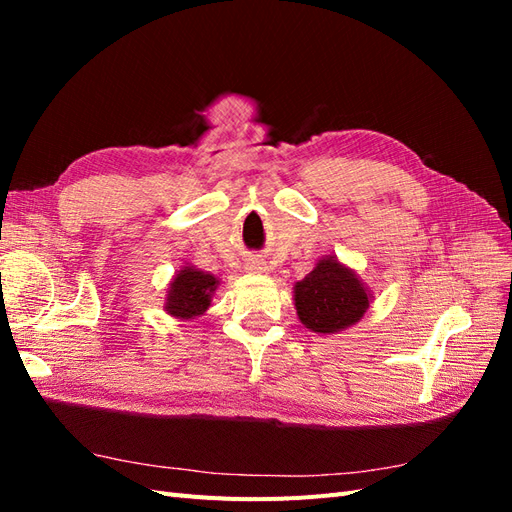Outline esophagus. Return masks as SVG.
I'll use <instances>...</instances> for the list:
<instances>
[{
  "label": "esophagus",
  "instance_id": "34e87169",
  "mask_svg": "<svg viewBox=\"0 0 512 512\" xmlns=\"http://www.w3.org/2000/svg\"><path fill=\"white\" fill-rule=\"evenodd\" d=\"M245 269L250 271V273H267V271H269L267 262H262V260H258V258H252L250 262H247Z\"/></svg>",
  "mask_w": 512,
  "mask_h": 512
}]
</instances>
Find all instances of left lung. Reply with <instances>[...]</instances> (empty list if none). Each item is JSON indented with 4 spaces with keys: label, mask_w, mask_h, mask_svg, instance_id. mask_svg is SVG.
Listing matches in <instances>:
<instances>
[{
    "label": "left lung",
    "mask_w": 512,
    "mask_h": 512,
    "mask_svg": "<svg viewBox=\"0 0 512 512\" xmlns=\"http://www.w3.org/2000/svg\"><path fill=\"white\" fill-rule=\"evenodd\" d=\"M294 309L305 329L335 335L359 322L374 301L359 273L335 254L322 256L316 267L292 288Z\"/></svg>",
    "instance_id": "left-lung-1"
}]
</instances>
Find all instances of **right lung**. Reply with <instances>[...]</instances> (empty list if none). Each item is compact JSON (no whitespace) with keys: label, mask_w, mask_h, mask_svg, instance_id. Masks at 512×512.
<instances>
[{"label":"right lung","mask_w":512,"mask_h":512,"mask_svg":"<svg viewBox=\"0 0 512 512\" xmlns=\"http://www.w3.org/2000/svg\"><path fill=\"white\" fill-rule=\"evenodd\" d=\"M220 288V277L209 271L185 265L168 282L164 312L177 320H194L211 307L213 294Z\"/></svg>","instance_id":"right-lung-1"}]
</instances>
